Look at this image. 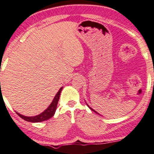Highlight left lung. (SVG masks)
Instances as JSON below:
<instances>
[{"label": "left lung", "instance_id": "obj_1", "mask_svg": "<svg viewBox=\"0 0 154 154\" xmlns=\"http://www.w3.org/2000/svg\"><path fill=\"white\" fill-rule=\"evenodd\" d=\"M86 104H87V103H86ZM87 106H88V107H89V109H90L91 110H92V111H94L95 112V113H98V114H99V113H97V112H96V111H94V109H91V107H90V106H89L88 105V104H87Z\"/></svg>", "mask_w": 154, "mask_h": 154}]
</instances>
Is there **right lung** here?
<instances>
[{
    "mask_svg": "<svg viewBox=\"0 0 154 154\" xmlns=\"http://www.w3.org/2000/svg\"><path fill=\"white\" fill-rule=\"evenodd\" d=\"M62 89H63V87L59 89L58 92L57 93L56 96H55L54 100H53V101L51 102L50 106H49L44 111L42 112L41 113H40L39 115L35 116L28 117V116H23L16 112L17 114H18L20 118H22L23 119H24L25 121H28V122H32V123L41 122V121H46L48 120V119H51V117L54 116L55 112H56L57 105H58V100H59L60 95V93H61Z\"/></svg>",
    "mask_w": 154,
    "mask_h": 154,
    "instance_id": "1",
    "label": "right lung"
}]
</instances>
